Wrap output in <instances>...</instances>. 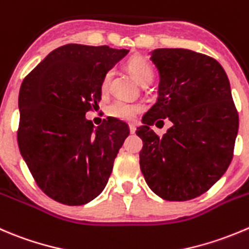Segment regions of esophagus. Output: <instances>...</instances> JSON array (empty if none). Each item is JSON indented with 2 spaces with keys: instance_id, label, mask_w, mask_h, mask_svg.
Returning a JSON list of instances; mask_svg holds the SVG:
<instances>
[{
  "instance_id": "obj_1",
  "label": "esophagus",
  "mask_w": 249,
  "mask_h": 249,
  "mask_svg": "<svg viewBox=\"0 0 249 249\" xmlns=\"http://www.w3.org/2000/svg\"><path fill=\"white\" fill-rule=\"evenodd\" d=\"M129 129L131 134H135V131H136V126H135V124H129Z\"/></svg>"
}]
</instances>
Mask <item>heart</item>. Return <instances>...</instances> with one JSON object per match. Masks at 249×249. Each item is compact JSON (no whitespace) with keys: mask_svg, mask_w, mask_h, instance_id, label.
<instances>
[{"mask_svg":"<svg viewBox=\"0 0 249 249\" xmlns=\"http://www.w3.org/2000/svg\"><path fill=\"white\" fill-rule=\"evenodd\" d=\"M127 71H130L132 76L139 81L140 84H144L147 81H151L153 78V68L149 64L148 60L142 57H132L127 60L126 63ZM112 73L108 71L102 80V90L106 91L109 86ZM142 106L140 103L125 102V101H115L114 103L109 106L108 113L112 117L118 118L122 120H131L139 112H141Z\"/></svg>","mask_w":249,"mask_h":249,"instance_id":"1","label":"heart"}]
</instances>
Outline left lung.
I'll list each match as a JSON object with an SVG mask.
<instances>
[{
    "instance_id": "8db88e82",
    "label": "left lung",
    "mask_w": 249,
    "mask_h": 249,
    "mask_svg": "<svg viewBox=\"0 0 249 249\" xmlns=\"http://www.w3.org/2000/svg\"><path fill=\"white\" fill-rule=\"evenodd\" d=\"M149 54L158 98L136 130L143 142L140 166L157 196L189 201L208 191L232 159L238 115L230 81L218 60L202 53L157 48ZM165 117L173 125L158 138L150 126Z\"/></svg>"
}]
</instances>
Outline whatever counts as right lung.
Masks as SVG:
<instances>
[{"mask_svg":"<svg viewBox=\"0 0 249 249\" xmlns=\"http://www.w3.org/2000/svg\"><path fill=\"white\" fill-rule=\"evenodd\" d=\"M127 53L106 45L60 46L21 84L20 154L38 187L59 203L86 204L107 185L129 127L114 118L95 126L85 114L100 102L106 74Z\"/></svg>","mask_w":249,"mask_h":249,"instance_id":"right-lung-1","label":"right lung"}]
</instances>
